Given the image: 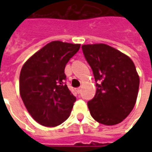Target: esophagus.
I'll return each instance as SVG.
<instances>
[{
  "instance_id": "obj_1",
  "label": "esophagus",
  "mask_w": 152,
  "mask_h": 152,
  "mask_svg": "<svg viewBox=\"0 0 152 152\" xmlns=\"http://www.w3.org/2000/svg\"><path fill=\"white\" fill-rule=\"evenodd\" d=\"M76 93H77V94H80V91H81V89H80V88H76Z\"/></svg>"
}]
</instances>
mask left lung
<instances>
[{"label": "left lung", "mask_w": 152, "mask_h": 152, "mask_svg": "<svg viewBox=\"0 0 152 152\" xmlns=\"http://www.w3.org/2000/svg\"><path fill=\"white\" fill-rule=\"evenodd\" d=\"M82 51L96 81L95 95L88 102L90 114L100 124L121 123L137 100L139 76L134 63L105 44L84 45Z\"/></svg>", "instance_id": "8db88e82"}]
</instances>
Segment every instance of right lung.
Returning a JSON list of instances; mask_svg holds the SVG:
<instances>
[{"instance_id": "1", "label": "right lung", "mask_w": 152, "mask_h": 152, "mask_svg": "<svg viewBox=\"0 0 152 152\" xmlns=\"http://www.w3.org/2000/svg\"><path fill=\"white\" fill-rule=\"evenodd\" d=\"M80 45L52 41L34 53L23 66L19 90L26 108L39 124L59 125L69 117L76 97L66 85V64Z\"/></svg>"}]
</instances>
